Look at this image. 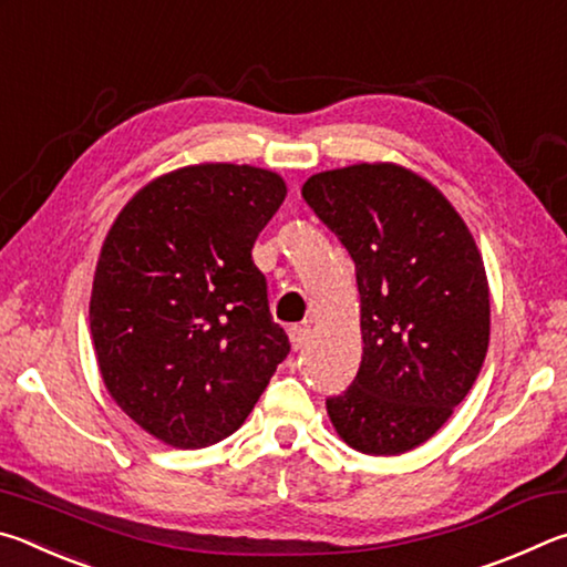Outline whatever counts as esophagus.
I'll list each match as a JSON object with an SVG mask.
<instances>
[{"instance_id":"esophagus-1","label":"esophagus","mask_w":567,"mask_h":567,"mask_svg":"<svg viewBox=\"0 0 567 567\" xmlns=\"http://www.w3.org/2000/svg\"><path fill=\"white\" fill-rule=\"evenodd\" d=\"M307 334H310V330H307V324H292V328H290L292 350H302V348H305Z\"/></svg>"}]
</instances>
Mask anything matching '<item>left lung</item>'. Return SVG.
Wrapping results in <instances>:
<instances>
[{
	"instance_id": "1",
	"label": "left lung",
	"mask_w": 567,
	"mask_h": 567,
	"mask_svg": "<svg viewBox=\"0 0 567 567\" xmlns=\"http://www.w3.org/2000/svg\"><path fill=\"white\" fill-rule=\"evenodd\" d=\"M302 197L348 249L360 292L362 362L328 415L360 453H408L443 427L485 362L491 295L475 239L398 165L320 172Z\"/></svg>"
}]
</instances>
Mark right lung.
<instances>
[{
	"label": "right lung",
	"instance_id": "1",
	"mask_svg": "<svg viewBox=\"0 0 567 567\" xmlns=\"http://www.w3.org/2000/svg\"><path fill=\"white\" fill-rule=\"evenodd\" d=\"M285 195L267 169L185 167L140 189L104 239L90 302L100 372L162 443L233 435L290 352L252 262Z\"/></svg>",
	"mask_w": 567,
	"mask_h": 567
}]
</instances>
